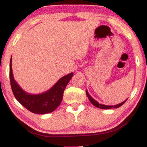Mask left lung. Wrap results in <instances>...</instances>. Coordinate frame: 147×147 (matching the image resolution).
<instances>
[{
    "instance_id": "obj_1",
    "label": "left lung",
    "mask_w": 147,
    "mask_h": 147,
    "mask_svg": "<svg viewBox=\"0 0 147 147\" xmlns=\"http://www.w3.org/2000/svg\"><path fill=\"white\" fill-rule=\"evenodd\" d=\"M86 95L88 96V99H89V100H90V102L92 103V104H93L94 106H96V107L99 108V109H113V108H115V109H117V108H119V107H120L121 106H122L123 104H124V103L126 102V101L127 100V99H126L125 101H124V102H122V103H120V104H116V105H114V106L104 105V104H99V102H97V101L95 100V99L92 98V97H91L90 95H89V93H88V90L86 91Z\"/></svg>"
}]
</instances>
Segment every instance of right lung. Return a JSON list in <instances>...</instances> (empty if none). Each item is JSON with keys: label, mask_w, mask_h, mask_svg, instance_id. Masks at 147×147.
<instances>
[{"label": "right lung", "mask_w": 147, "mask_h": 147, "mask_svg": "<svg viewBox=\"0 0 147 147\" xmlns=\"http://www.w3.org/2000/svg\"><path fill=\"white\" fill-rule=\"evenodd\" d=\"M11 57L9 63V79L11 90L15 98L30 112L46 114L52 112L60 105L64 90L73 76V73L61 77L51 88L41 94H30L25 92L15 81L11 68Z\"/></svg>", "instance_id": "add662e5"}]
</instances>
